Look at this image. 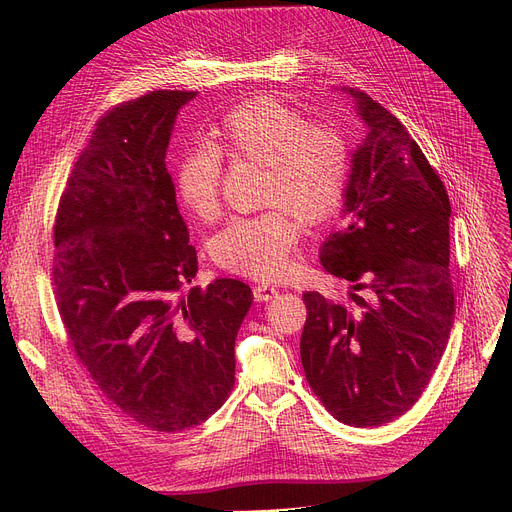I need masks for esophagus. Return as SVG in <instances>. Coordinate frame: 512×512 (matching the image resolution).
Listing matches in <instances>:
<instances>
[{
  "mask_svg": "<svg viewBox=\"0 0 512 512\" xmlns=\"http://www.w3.org/2000/svg\"><path fill=\"white\" fill-rule=\"evenodd\" d=\"M276 294H278V288H274V286H265V284L253 286V297H255L257 303L272 301V299L276 297Z\"/></svg>",
  "mask_w": 512,
  "mask_h": 512,
  "instance_id": "obj_1",
  "label": "esophagus"
}]
</instances>
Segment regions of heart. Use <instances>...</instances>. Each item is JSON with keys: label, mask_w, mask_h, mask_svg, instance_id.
Returning a JSON list of instances; mask_svg holds the SVG:
<instances>
[{"label": "heart", "mask_w": 512, "mask_h": 512, "mask_svg": "<svg viewBox=\"0 0 512 512\" xmlns=\"http://www.w3.org/2000/svg\"><path fill=\"white\" fill-rule=\"evenodd\" d=\"M222 155L263 166V203L276 205L255 218L234 220L213 242V257L230 272L274 278L284 272L299 240V224L330 220L342 205L351 153L344 134L328 124H307L294 107L257 97L242 103L211 132V145L186 149L178 161V191L199 220L220 211Z\"/></svg>", "instance_id": "b5f03b06"}]
</instances>
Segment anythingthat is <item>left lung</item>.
Wrapping results in <instances>:
<instances>
[{
	"mask_svg": "<svg viewBox=\"0 0 512 512\" xmlns=\"http://www.w3.org/2000/svg\"><path fill=\"white\" fill-rule=\"evenodd\" d=\"M365 122L351 155L344 228L321 245L346 297L305 292L307 382L344 425L405 415L436 371L452 330L450 201L409 130L359 89H342Z\"/></svg>",
	"mask_w": 512,
	"mask_h": 512,
	"instance_id": "1",
	"label": "left lung"
}]
</instances>
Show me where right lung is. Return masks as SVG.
<instances>
[{"label": "right lung", "mask_w": 512, "mask_h": 512, "mask_svg": "<svg viewBox=\"0 0 512 512\" xmlns=\"http://www.w3.org/2000/svg\"><path fill=\"white\" fill-rule=\"evenodd\" d=\"M197 91H153L107 112L60 199L53 288L70 346L95 386L153 432H182L234 386V342L251 288H188L197 251L176 205L166 151Z\"/></svg>", "instance_id": "right-lung-1"}]
</instances>
